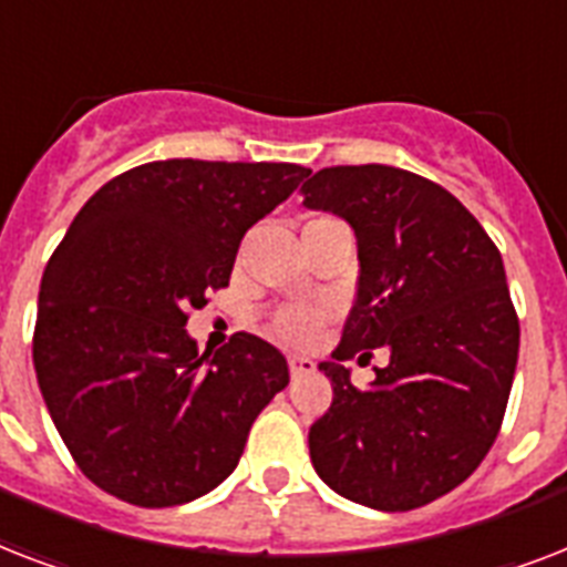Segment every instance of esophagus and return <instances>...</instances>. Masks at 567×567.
<instances>
[{
	"mask_svg": "<svg viewBox=\"0 0 567 567\" xmlns=\"http://www.w3.org/2000/svg\"><path fill=\"white\" fill-rule=\"evenodd\" d=\"M288 368H291V377H306V373H311L318 364L311 362V359H306V355H291L288 359Z\"/></svg>",
	"mask_w": 567,
	"mask_h": 567,
	"instance_id": "1",
	"label": "esophagus"
}]
</instances>
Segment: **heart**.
<instances>
[{
	"label": "heart",
	"mask_w": 567,
	"mask_h": 567,
	"mask_svg": "<svg viewBox=\"0 0 567 567\" xmlns=\"http://www.w3.org/2000/svg\"><path fill=\"white\" fill-rule=\"evenodd\" d=\"M318 220H329V217H318ZM315 223V220H311ZM329 315L323 309H306V306H285L276 309L267 329L279 344L288 347H311L318 344L323 329H327Z\"/></svg>",
	"instance_id": "heart-1"
}]
</instances>
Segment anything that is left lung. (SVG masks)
I'll use <instances>...</instances> for the list:
<instances>
[{
    "label": "left lung",
    "mask_w": 567,
    "mask_h": 567,
    "mask_svg": "<svg viewBox=\"0 0 567 567\" xmlns=\"http://www.w3.org/2000/svg\"><path fill=\"white\" fill-rule=\"evenodd\" d=\"M302 194L359 244L355 306L320 364L332 405L311 423V465L371 509L426 506L480 467L509 403L520 327L501 249L450 190L400 167H323ZM373 346L392 359L359 392L340 362Z\"/></svg>",
    "instance_id": "left-lung-1"
}]
</instances>
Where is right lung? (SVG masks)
<instances>
[{"label": "right lung", "mask_w": 567, "mask_h": 567, "mask_svg": "<svg viewBox=\"0 0 567 567\" xmlns=\"http://www.w3.org/2000/svg\"><path fill=\"white\" fill-rule=\"evenodd\" d=\"M311 171L171 158L84 203L38 297L40 394L82 474L144 509L196 501L235 471L288 385L274 344L238 332L199 355L188 315L226 288L240 238Z\"/></svg>", "instance_id": "1"}]
</instances>
